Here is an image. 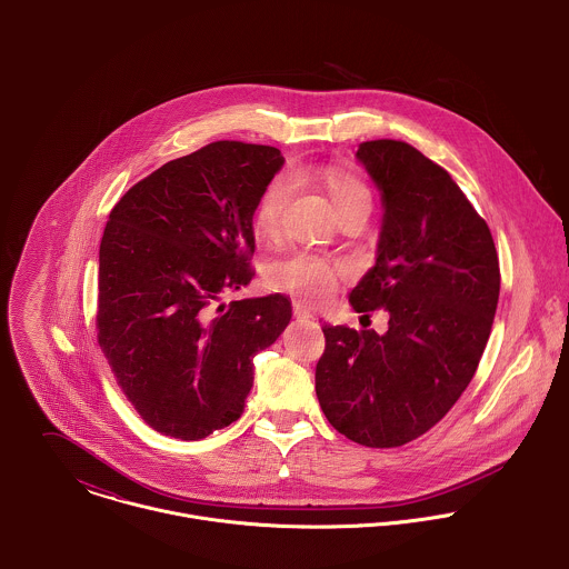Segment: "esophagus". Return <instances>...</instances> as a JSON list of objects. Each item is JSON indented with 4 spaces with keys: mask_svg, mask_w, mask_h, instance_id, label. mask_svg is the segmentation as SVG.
<instances>
[{
    "mask_svg": "<svg viewBox=\"0 0 569 569\" xmlns=\"http://www.w3.org/2000/svg\"><path fill=\"white\" fill-rule=\"evenodd\" d=\"M293 316H296L298 320H311V318H313V313H311L305 305H300V302L293 305Z\"/></svg>",
    "mask_w": 569,
    "mask_h": 569,
    "instance_id": "34e87169",
    "label": "esophagus"
}]
</instances>
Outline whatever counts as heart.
Instances as JSON below:
<instances>
[{"label":"heart","mask_w":569,"mask_h":569,"mask_svg":"<svg viewBox=\"0 0 569 569\" xmlns=\"http://www.w3.org/2000/svg\"><path fill=\"white\" fill-rule=\"evenodd\" d=\"M322 177L337 214L359 206L370 208L372 194L368 186L355 174H348L341 170H326ZM291 190H293L291 179L284 174L273 177L264 186V190L260 192L253 206L256 232L269 237L278 230L282 212L289 203ZM267 278L273 289L289 291L291 296H296L307 305H320L337 289V282L343 278V267L316 253H291L282 260L271 262Z\"/></svg>","instance_id":"obj_1"}]
</instances>
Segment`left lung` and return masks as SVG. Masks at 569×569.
<instances>
[{"label": "left lung", "instance_id": "obj_1", "mask_svg": "<svg viewBox=\"0 0 569 569\" xmlns=\"http://www.w3.org/2000/svg\"><path fill=\"white\" fill-rule=\"evenodd\" d=\"M381 192L377 262L350 291L357 313L386 309L388 330L322 326L316 392L352 442L388 449L429 431L471 383L499 300L487 221L451 174L397 140L359 144Z\"/></svg>", "mask_w": 569, "mask_h": 569}]
</instances>
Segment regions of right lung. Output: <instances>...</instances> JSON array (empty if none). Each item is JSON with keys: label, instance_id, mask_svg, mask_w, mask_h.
I'll return each mask as SVG.
<instances>
[{"label": "right lung", "instance_id": "obj_1", "mask_svg": "<svg viewBox=\"0 0 569 569\" xmlns=\"http://www.w3.org/2000/svg\"><path fill=\"white\" fill-rule=\"evenodd\" d=\"M273 147L212 142L163 163L111 210L98 256V343L156 431L201 440L239 420L253 357L291 322L253 278V206L282 168Z\"/></svg>", "mask_w": 569, "mask_h": 569}]
</instances>
